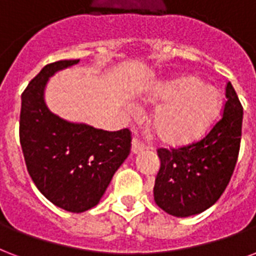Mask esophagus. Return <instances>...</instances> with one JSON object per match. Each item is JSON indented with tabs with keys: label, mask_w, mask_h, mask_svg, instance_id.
I'll list each match as a JSON object with an SVG mask.
<instances>
[{
	"label": "esophagus",
	"mask_w": 256,
	"mask_h": 256,
	"mask_svg": "<svg viewBox=\"0 0 256 256\" xmlns=\"http://www.w3.org/2000/svg\"><path fill=\"white\" fill-rule=\"evenodd\" d=\"M145 148H146L145 144H144V142H142V141H140L138 138H134V140H132V152L134 154L140 153V152H142V150L145 149Z\"/></svg>",
	"instance_id": "obj_1"
}]
</instances>
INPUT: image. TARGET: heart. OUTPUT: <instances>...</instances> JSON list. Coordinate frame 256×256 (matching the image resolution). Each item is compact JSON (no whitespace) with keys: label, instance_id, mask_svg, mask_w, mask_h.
I'll return each mask as SVG.
<instances>
[{"label":"heart","instance_id":"b5f03b06","mask_svg":"<svg viewBox=\"0 0 256 256\" xmlns=\"http://www.w3.org/2000/svg\"><path fill=\"white\" fill-rule=\"evenodd\" d=\"M165 102L153 115V128L166 145L193 142L210 128L222 107V94L196 76H184L154 86L146 96Z\"/></svg>","mask_w":256,"mask_h":256}]
</instances>
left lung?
Instances as JSON below:
<instances>
[{
  "label": "left lung",
  "mask_w": 256,
  "mask_h": 256,
  "mask_svg": "<svg viewBox=\"0 0 256 256\" xmlns=\"http://www.w3.org/2000/svg\"><path fill=\"white\" fill-rule=\"evenodd\" d=\"M227 100L219 120L200 141L178 148H158L161 166L154 182L156 204L177 218L200 214L218 202L236 165L243 106L228 82Z\"/></svg>",
  "instance_id": "left-lung-1"
}]
</instances>
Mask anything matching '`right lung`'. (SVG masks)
<instances>
[{"instance_id":"right-lung-1","label":"right lung","mask_w":256,"mask_h":256,"mask_svg":"<svg viewBox=\"0 0 256 256\" xmlns=\"http://www.w3.org/2000/svg\"><path fill=\"white\" fill-rule=\"evenodd\" d=\"M79 60L46 64L21 95L20 144L37 189L62 210L79 214L99 202L132 149V132L70 124L44 102L46 80Z\"/></svg>"}]
</instances>
